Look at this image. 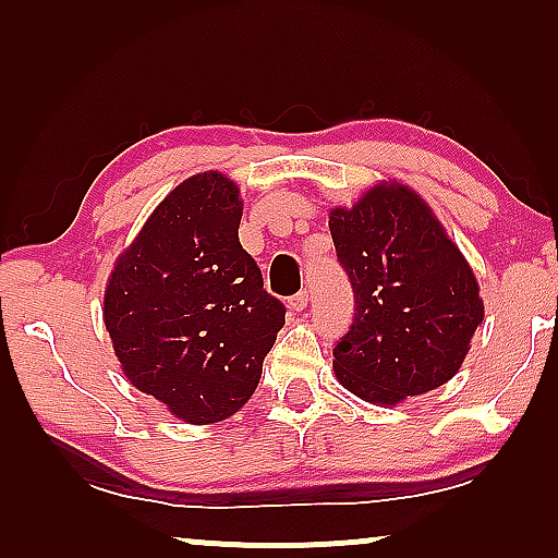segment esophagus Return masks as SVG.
Masks as SVG:
<instances>
[{
    "label": "esophagus",
    "instance_id": "1",
    "mask_svg": "<svg viewBox=\"0 0 558 558\" xmlns=\"http://www.w3.org/2000/svg\"><path fill=\"white\" fill-rule=\"evenodd\" d=\"M307 302H310V294H307V289H304V292L294 294L292 300H289V307H292L294 312H302L304 307H307Z\"/></svg>",
    "mask_w": 558,
    "mask_h": 558
}]
</instances>
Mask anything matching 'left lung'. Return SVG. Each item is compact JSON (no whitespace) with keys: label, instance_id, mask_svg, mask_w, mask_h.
<instances>
[{"label":"left lung","instance_id":"obj_1","mask_svg":"<svg viewBox=\"0 0 558 558\" xmlns=\"http://www.w3.org/2000/svg\"><path fill=\"white\" fill-rule=\"evenodd\" d=\"M330 233L355 296L353 325L332 350L340 386L396 407L457 376L485 304L424 197L378 182L353 208L330 210Z\"/></svg>","mask_w":558,"mask_h":558}]
</instances>
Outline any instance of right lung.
<instances>
[{"instance_id":"add662e5","label":"right lung","mask_w":558,"mask_h":558,"mask_svg":"<svg viewBox=\"0 0 558 558\" xmlns=\"http://www.w3.org/2000/svg\"><path fill=\"white\" fill-rule=\"evenodd\" d=\"M239 195L216 170L180 182L106 284L104 325L121 371L185 424L233 416L284 327V304L239 241Z\"/></svg>"}]
</instances>
